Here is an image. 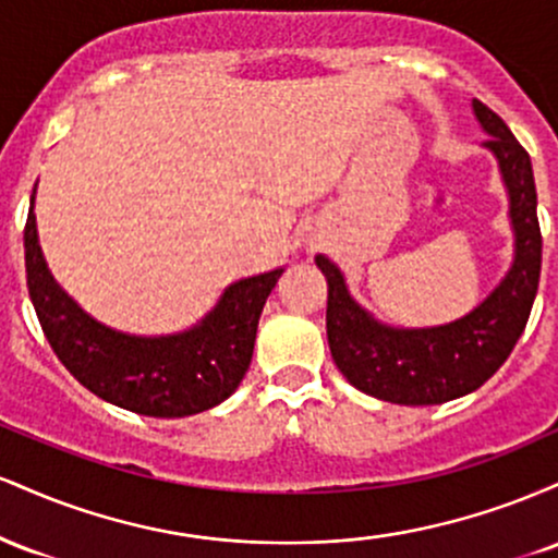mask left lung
I'll return each mask as SVG.
<instances>
[{"label":"left lung","instance_id":"1","mask_svg":"<svg viewBox=\"0 0 558 558\" xmlns=\"http://www.w3.org/2000/svg\"><path fill=\"white\" fill-rule=\"evenodd\" d=\"M488 133L483 146L496 155L509 191L514 262L470 315L438 328H388L351 299L341 270L328 257L315 259L328 278V343L345 380L390 403L427 407L472 393L509 360L520 341L541 280V226L530 155L483 101H472Z\"/></svg>","mask_w":558,"mask_h":558}]
</instances>
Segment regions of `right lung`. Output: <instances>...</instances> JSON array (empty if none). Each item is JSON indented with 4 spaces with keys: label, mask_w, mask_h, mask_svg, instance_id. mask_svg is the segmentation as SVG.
<instances>
[{
    "label": "right lung",
    "mask_w": 558,
    "mask_h": 558,
    "mask_svg": "<svg viewBox=\"0 0 558 558\" xmlns=\"http://www.w3.org/2000/svg\"><path fill=\"white\" fill-rule=\"evenodd\" d=\"M23 241L28 293L57 360L99 399L146 417H189L239 388L254 354L262 306L286 270L228 286L191 330L141 338L96 323L54 283L38 246L34 196Z\"/></svg>",
    "instance_id": "add662e5"
}]
</instances>
